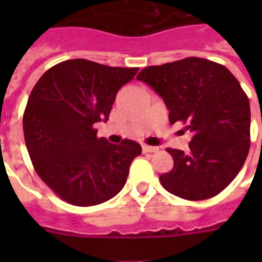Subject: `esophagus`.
<instances>
[{"instance_id":"obj_1","label":"esophagus","mask_w":262,"mask_h":262,"mask_svg":"<svg viewBox=\"0 0 262 262\" xmlns=\"http://www.w3.org/2000/svg\"><path fill=\"white\" fill-rule=\"evenodd\" d=\"M143 151L144 152H158L159 151V148L151 147V145H143Z\"/></svg>"}]
</instances>
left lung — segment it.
Returning <instances> with one entry per match:
<instances>
[{
    "label": "left lung",
    "mask_w": 262,
    "mask_h": 262,
    "mask_svg": "<svg viewBox=\"0 0 262 262\" xmlns=\"http://www.w3.org/2000/svg\"><path fill=\"white\" fill-rule=\"evenodd\" d=\"M137 80L151 85L170 110V123L191 133L189 151L167 148L171 171L162 186L181 199H211L232 182L250 148V104L235 76L199 57L144 68Z\"/></svg>",
    "instance_id": "8db88e82"
}]
</instances>
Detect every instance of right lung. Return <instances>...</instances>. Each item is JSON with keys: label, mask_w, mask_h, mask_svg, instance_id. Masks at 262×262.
Returning <instances> with one entry per match:
<instances>
[{"label": "right lung", "mask_w": 262, "mask_h": 262, "mask_svg": "<svg viewBox=\"0 0 262 262\" xmlns=\"http://www.w3.org/2000/svg\"><path fill=\"white\" fill-rule=\"evenodd\" d=\"M139 68L68 59L50 68L31 91L23 115L27 149L36 174L63 201L91 207L113 199L141 154L133 140L118 145L98 137L119 88Z\"/></svg>", "instance_id": "obj_1"}]
</instances>
